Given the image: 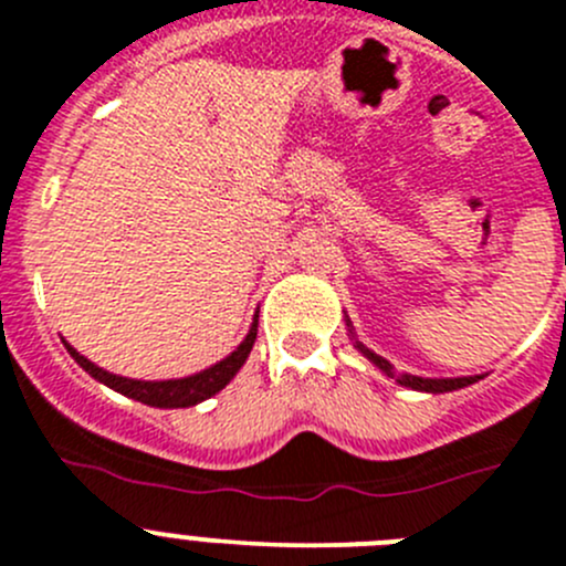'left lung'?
<instances>
[{
    "mask_svg": "<svg viewBox=\"0 0 566 566\" xmlns=\"http://www.w3.org/2000/svg\"><path fill=\"white\" fill-rule=\"evenodd\" d=\"M355 347H358L360 353L367 355V358L373 360V364L380 369V373H386V375H389V378H395L400 386H408V389L430 391V395H441V391L464 389V386H470V384H475V380H481V378H478V375H475V378H417V375H395V367H391V364L386 358H380L378 353L367 349L360 342H355Z\"/></svg>",
    "mask_w": 566,
    "mask_h": 566,
    "instance_id": "left-lung-1",
    "label": "left lung"
}]
</instances>
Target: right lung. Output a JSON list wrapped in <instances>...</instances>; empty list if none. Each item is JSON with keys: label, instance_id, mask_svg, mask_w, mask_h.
<instances>
[{"label": "right lung", "instance_id": "right-lung-1", "mask_svg": "<svg viewBox=\"0 0 566 566\" xmlns=\"http://www.w3.org/2000/svg\"><path fill=\"white\" fill-rule=\"evenodd\" d=\"M255 336H258V314H255V319H252V327H250V333H247L244 342H241L239 347L228 355V358H222L219 364H213V367L202 369V373L188 375V378H177V380L122 378V375L105 373L102 367L91 364V360L85 358V355H80L72 344H66V342L63 344H66L69 355L77 360L80 367H83L91 378L99 380V384H105V386H111V389L118 391V395L133 397V400L144 402V406H155V408H188V406H197V402L208 400V397H213L217 391H222L224 386L235 378V373L244 367V360H247V355H250L252 344H255Z\"/></svg>", "mask_w": 566, "mask_h": 566}]
</instances>
